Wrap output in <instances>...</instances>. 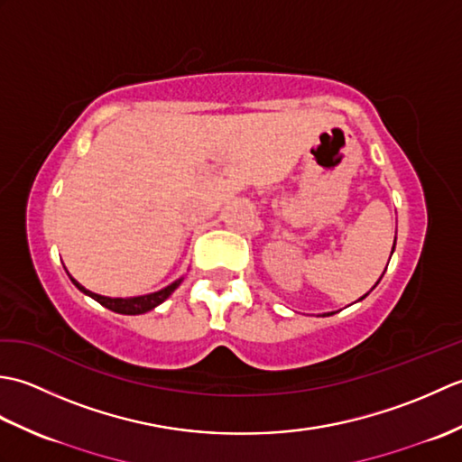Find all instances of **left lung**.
Wrapping results in <instances>:
<instances>
[{"mask_svg":"<svg viewBox=\"0 0 462 462\" xmlns=\"http://www.w3.org/2000/svg\"><path fill=\"white\" fill-rule=\"evenodd\" d=\"M393 250H395V246H393ZM391 254H393V252H391ZM377 283H379V282H377ZM377 283H375V286H377ZM365 296H367V293H365ZM365 296H363V298H365ZM363 298H361V300H363ZM328 316H331V313H328Z\"/></svg>","mask_w":462,"mask_h":462,"instance_id":"1","label":"left lung"}]
</instances>
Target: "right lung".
Returning <instances> with one entry per match:
<instances>
[{"mask_svg":"<svg viewBox=\"0 0 462 462\" xmlns=\"http://www.w3.org/2000/svg\"><path fill=\"white\" fill-rule=\"evenodd\" d=\"M71 282L75 283L77 288H79L83 293H87V296L93 298L95 301H99L101 306H105L106 310H111L115 313H123V316H139V313H146L151 311L152 308L159 306V303H162L166 298L171 296V293L180 286V280L171 283V286H166L164 290L161 291H154V293H149V296H139V298H105V296H99V293H93L89 290H85L79 282H75L71 278Z\"/></svg>","mask_w":462,"mask_h":462,"instance_id":"obj_1","label":"right lung"}]
</instances>
